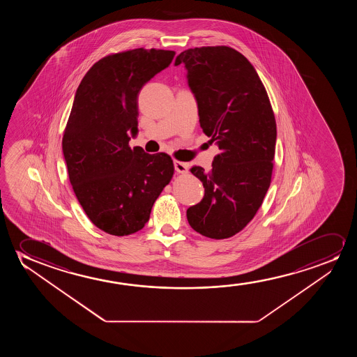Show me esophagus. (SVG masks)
<instances>
[{
  "instance_id": "obj_1",
  "label": "esophagus",
  "mask_w": 357,
  "mask_h": 357,
  "mask_svg": "<svg viewBox=\"0 0 357 357\" xmlns=\"http://www.w3.org/2000/svg\"><path fill=\"white\" fill-rule=\"evenodd\" d=\"M174 169L176 173H188V165L184 162L174 161Z\"/></svg>"
}]
</instances>
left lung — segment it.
<instances>
[{
  "label": "left lung",
  "instance_id": "left-lung-1",
  "mask_svg": "<svg viewBox=\"0 0 357 357\" xmlns=\"http://www.w3.org/2000/svg\"><path fill=\"white\" fill-rule=\"evenodd\" d=\"M197 102L200 126L220 152L212 169L190 171L205 188L204 199L186 211L192 229L225 239L244 229L264 202L273 171L277 126L268 95L248 59L228 46L183 51Z\"/></svg>",
  "mask_w": 357,
  "mask_h": 357
}]
</instances>
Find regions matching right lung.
<instances>
[{
    "label": "right lung",
    "instance_id": "right-lung-1",
    "mask_svg": "<svg viewBox=\"0 0 357 357\" xmlns=\"http://www.w3.org/2000/svg\"><path fill=\"white\" fill-rule=\"evenodd\" d=\"M174 51L135 49L93 64L79 84L62 149L69 181L89 220L108 234L142 229L174 166L167 153L129 147L137 132V96Z\"/></svg>",
    "mask_w": 357,
    "mask_h": 357
}]
</instances>
